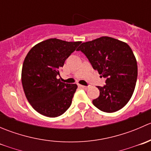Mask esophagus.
Wrapping results in <instances>:
<instances>
[{
	"mask_svg": "<svg viewBox=\"0 0 151 151\" xmlns=\"http://www.w3.org/2000/svg\"><path fill=\"white\" fill-rule=\"evenodd\" d=\"M79 87H80V88H82L83 89H85V90H87L88 88V86H85V85H79Z\"/></svg>",
	"mask_w": 151,
	"mask_h": 151,
	"instance_id": "esophagus-1",
	"label": "esophagus"
}]
</instances>
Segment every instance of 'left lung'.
Masks as SVG:
<instances>
[{
    "mask_svg": "<svg viewBox=\"0 0 151 151\" xmlns=\"http://www.w3.org/2000/svg\"><path fill=\"white\" fill-rule=\"evenodd\" d=\"M77 51L86 55L100 77L106 78L104 87L98 86L99 96L93 104L105 112H114L125 106L133 95L137 79V63L131 47L109 36H101L83 42Z\"/></svg>",
    "mask_w": 151,
    "mask_h": 151,
    "instance_id": "8db88e82",
    "label": "left lung"
}]
</instances>
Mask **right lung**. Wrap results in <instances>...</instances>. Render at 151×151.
I'll return each instance as SVG.
<instances>
[{"label":"right lung","instance_id":"add662e5","mask_svg":"<svg viewBox=\"0 0 151 151\" xmlns=\"http://www.w3.org/2000/svg\"><path fill=\"white\" fill-rule=\"evenodd\" d=\"M81 44L49 39L39 42L27 54L22 68V84L27 99L39 113L55 118L71 106L76 84L57 78L65 60Z\"/></svg>","mask_w":151,"mask_h":151}]
</instances>
